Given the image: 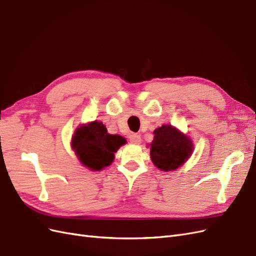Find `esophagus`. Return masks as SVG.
Listing matches in <instances>:
<instances>
[{
  "label": "esophagus",
  "instance_id": "esophagus-1",
  "mask_svg": "<svg viewBox=\"0 0 256 256\" xmlns=\"http://www.w3.org/2000/svg\"><path fill=\"white\" fill-rule=\"evenodd\" d=\"M129 140H130L131 143L140 144L141 143V136L138 134H131L129 136Z\"/></svg>",
  "mask_w": 256,
  "mask_h": 256
}]
</instances>
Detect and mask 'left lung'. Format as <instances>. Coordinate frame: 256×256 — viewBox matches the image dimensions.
<instances>
[{
    "label": "left lung",
    "mask_w": 256,
    "mask_h": 256,
    "mask_svg": "<svg viewBox=\"0 0 256 256\" xmlns=\"http://www.w3.org/2000/svg\"><path fill=\"white\" fill-rule=\"evenodd\" d=\"M150 143V158L162 171H173L184 164L192 152L189 138L170 125H164L154 131Z\"/></svg>",
    "instance_id": "8db88e82"
}]
</instances>
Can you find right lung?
I'll list each match as a JSON object with an SVG mask.
<instances>
[{
    "mask_svg": "<svg viewBox=\"0 0 256 256\" xmlns=\"http://www.w3.org/2000/svg\"><path fill=\"white\" fill-rule=\"evenodd\" d=\"M125 143L122 136L108 134L102 122H92L76 130L72 145L83 166L99 171L112 164L114 152Z\"/></svg>",
    "mask_w": 256,
    "mask_h": 256,
    "instance_id": "add662e5",
    "label": "right lung"
}]
</instances>
